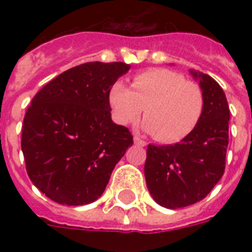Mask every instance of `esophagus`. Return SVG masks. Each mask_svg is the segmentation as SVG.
<instances>
[{
	"mask_svg": "<svg viewBox=\"0 0 252 252\" xmlns=\"http://www.w3.org/2000/svg\"><path fill=\"white\" fill-rule=\"evenodd\" d=\"M133 140H134V144H136V145H138V146H146V141L141 140V138L138 137V136H134Z\"/></svg>",
	"mask_w": 252,
	"mask_h": 252,
	"instance_id": "esophagus-1",
	"label": "esophagus"
}]
</instances>
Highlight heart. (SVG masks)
<instances>
[{
  "mask_svg": "<svg viewBox=\"0 0 252 252\" xmlns=\"http://www.w3.org/2000/svg\"><path fill=\"white\" fill-rule=\"evenodd\" d=\"M115 120L122 126L138 122L145 108L144 129L159 142L183 140L195 129L204 110L199 85L170 69H149L133 77L130 89L116 81L108 91Z\"/></svg>",
  "mask_w": 252,
  "mask_h": 252,
  "instance_id": "1",
  "label": "heart"
}]
</instances>
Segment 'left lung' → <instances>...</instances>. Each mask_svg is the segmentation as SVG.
Here are the masks:
<instances>
[{"mask_svg":"<svg viewBox=\"0 0 252 252\" xmlns=\"http://www.w3.org/2000/svg\"><path fill=\"white\" fill-rule=\"evenodd\" d=\"M200 80L204 110L195 129L174 145H149L145 179L150 195L168 209L203 200L225 171L230 111L222 87L211 76L193 72Z\"/></svg>","mask_w":252,"mask_h":252,"instance_id":"obj_1","label":"left lung"}]
</instances>
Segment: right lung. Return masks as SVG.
Segmentation results:
<instances>
[{
    "instance_id": "add662e5",
    "label": "right lung",
    "mask_w": 252,
    "mask_h": 252,
    "mask_svg": "<svg viewBox=\"0 0 252 252\" xmlns=\"http://www.w3.org/2000/svg\"><path fill=\"white\" fill-rule=\"evenodd\" d=\"M129 68L86 63L61 73L32 98L22 126V152L31 182L53 201H95L133 144L129 129L112 122L108 102L110 87Z\"/></svg>"
}]
</instances>
